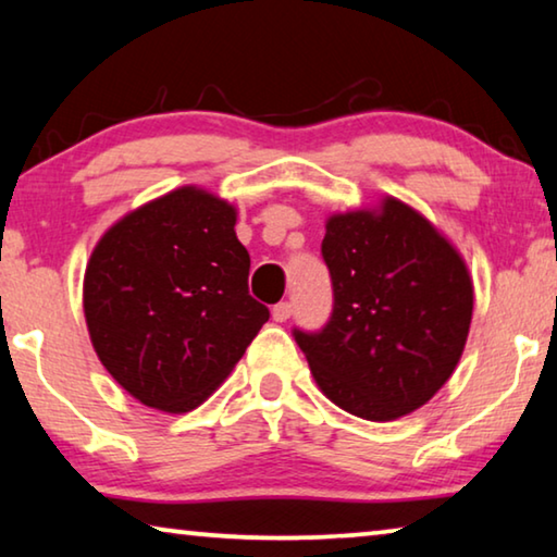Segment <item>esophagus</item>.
<instances>
[{"label":"esophagus","instance_id":"34e87169","mask_svg":"<svg viewBox=\"0 0 557 557\" xmlns=\"http://www.w3.org/2000/svg\"><path fill=\"white\" fill-rule=\"evenodd\" d=\"M273 321H278V323H284V321H288L290 319V313H294V306H290L288 301H281V304H276L273 306Z\"/></svg>","mask_w":557,"mask_h":557}]
</instances>
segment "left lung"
<instances>
[{
	"mask_svg": "<svg viewBox=\"0 0 557 557\" xmlns=\"http://www.w3.org/2000/svg\"><path fill=\"white\" fill-rule=\"evenodd\" d=\"M333 311L321 331L294 329L319 388L366 421H396L450 379L473 315L460 253L408 203L333 213L321 244Z\"/></svg>",
	"mask_w": 557,
	"mask_h": 557,
	"instance_id": "left-lung-1",
	"label": "left lung"
}]
</instances>
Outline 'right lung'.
Masks as SVG:
<instances>
[{
  "mask_svg": "<svg viewBox=\"0 0 557 557\" xmlns=\"http://www.w3.org/2000/svg\"><path fill=\"white\" fill-rule=\"evenodd\" d=\"M236 209L182 186L116 221L84 273L94 350L144 406L186 413L238 363L269 308L249 294Z\"/></svg>",
  "mask_w": 557,
  "mask_h": 557,
  "instance_id": "obj_1",
  "label": "right lung"
}]
</instances>
